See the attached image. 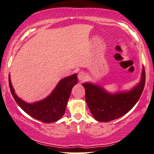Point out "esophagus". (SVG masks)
I'll return each instance as SVG.
<instances>
[{
	"label": "esophagus",
	"instance_id": "esophagus-1",
	"mask_svg": "<svg viewBox=\"0 0 154 154\" xmlns=\"http://www.w3.org/2000/svg\"><path fill=\"white\" fill-rule=\"evenodd\" d=\"M86 78V75L84 72H79V74H78V79H79V81H84L85 80Z\"/></svg>",
	"mask_w": 154,
	"mask_h": 154
}]
</instances>
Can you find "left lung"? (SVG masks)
<instances>
[{
  "mask_svg": "<svg viewBox=\"0 0 154 154\" xmlns=\"http://www.w3.org/2000/svg\"><path fill=\"white\" fill-rule=\"evenodd\" d=\"M145 70L143 67L141 81L127 92L111 94L103 88L91 83L82 84L85 88L86 101L94 117L98 121L108 122L128 113L142 94L145 85Z\"/></svg>",
  "mask_w": 154,
  "mask_h": 154,
  "instance_id": "left-lung-1",
  "label": "left lung"
}]
</instances>
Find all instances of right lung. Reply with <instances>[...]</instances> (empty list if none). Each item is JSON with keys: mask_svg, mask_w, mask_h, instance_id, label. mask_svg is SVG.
Masks as SVG:
<instances>
[{"mask_svg": "<svg viewBox=\"0 0 154 154\" xmlns=\"http://www.w3.org/2000/svg\"><path fill=\"white\" fill-rule=\"evenodd\" d=\"M77 83V76L75 73L60 80L52 93L46 98L30 104L26 103L17 96L9 75L10 88L16 103L26 113L44 123L55 122L64 115L71 91Z\"/></svg>", "mask_w": 154, "mask_h": 154, "instance_id": "obj_1", "label": "right lung"}]
</instances>
